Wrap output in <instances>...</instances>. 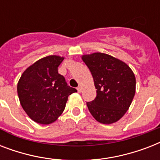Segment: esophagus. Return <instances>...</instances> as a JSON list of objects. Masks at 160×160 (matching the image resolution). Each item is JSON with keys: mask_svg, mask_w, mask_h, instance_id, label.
Segmentation results:
<instances>
[{"mask_svg": "<svg viewBox=\"0 0 160 160\" xmlns=\"http://www.w3.org/2000/svg\"><path fill=\"white\" fill-rule=\"evenodd\" d=\"M77 90H78V92L80 93L81 91H82V87L81 86H78L77 87Z\"/></svg>", "mask_w": 160, "mask_h": 160, "instance_id": "1", "label": "esophagus"}]
</instances>
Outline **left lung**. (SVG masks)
Instances as JSON below:
<instances>
[{
  "mask_svg": "<svg viewBox=\"0 0 160 160\" xmlns=\"http://www.w3.org/2000/svg\"><path fill=\"white\" fill-rule=\"evenodd\" d=\"M83 61L94 79L96 97L86 105L98 122L109 124L118 121L131 105L135 94V76L122 60L104 53L84 55Z\"/></svg>",
  "mask_w": 160,
  "mask_h": 160,
  "instance_id": "1",
  "label": "left lung"
}]
</instances>
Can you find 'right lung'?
Returning a JSON list of instances; mask_svg holds the SVG:
<instances>
[{
	"mask_svg": "<svg viewBox=\"0 0 160 160\" xmlns=\"http://www.w3.org/2000/svg\"><path fill=\"white\" fill-rule=\"evenodd\" d=\"M63 60L59 55L42 58L29 66L19 80L17 93L21 106L36 123L55 121L64 111L68 96L77 91L58 73Z\"/></svg>",
	"mask_w": 160,
	"mask_h": 160,
	"instance_id": "add662e5",
	"label": "right lung"
}]
</instances>
